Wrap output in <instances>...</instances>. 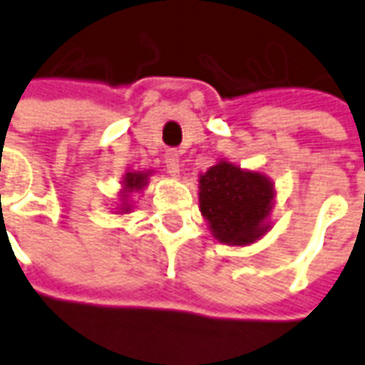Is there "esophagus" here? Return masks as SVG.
Instances as JSON below:
<instances>
[{"label": "esophagus", "instance_id": "obj_1", "mask_svg": "<svg viewBox=\"0 0 365 365\" xmlns=\"http://www.w3.org/2000/svg\"><path fill=\"white\" fill-rule=\"evenodd\" d=\"M165 170L170 171L171 175H180V155L178 151H168L165 153Z\"/></svg>", "mask_w": 365, "mask_h": 365}]
</instances>
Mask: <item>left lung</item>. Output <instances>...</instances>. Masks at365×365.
Returning <instances> with one entry per match:
<instances>
[{"label": "left lung", "mask_w": 365, "mask_h": 365, "mask_svg": "<svg viewBox=\"0 0 365 365\" xmlns=\"http://www.w3.org/2000/svg\"><path fill=\"white\" fill-rule=\"evenodd\" d=\"M197 182L200 212L218 242L248 246L269 232L277 192L264 173L220 159Z\"/></svg>", "instance_id": "left-lung-1"}]
</instances>
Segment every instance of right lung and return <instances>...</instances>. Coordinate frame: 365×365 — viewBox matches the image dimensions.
Masks as SVG:
<instances>
[{
    "label": "right lung",
    "instance_id": "obj_1",
    "mask_svg": "<svg viewBox=\"0 0 365 365\" xmlns=\"http://www.w3.org/2000/svg\"><path fill=\"white\" fill-rule=\"evenodd\" d=\"M153 171H127L123 175V182H120V192H119V204H117V214H129L133 210L131 204V194L135 192H143L149 183V175Z\"/></svg>",
    "mask_w": 365,
    "mask_h": 365
}]
</instances>
